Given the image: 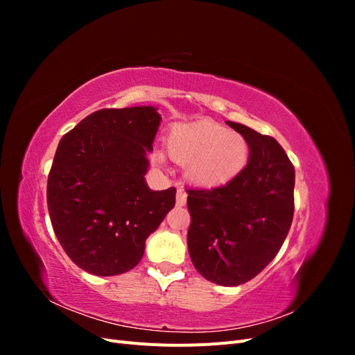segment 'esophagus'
<instances>
[{"label":"esophagus","instance_id":"1","mask_svg":"<svg viewBox=\"0 0 355 355\" xmlns=\"http://www.w3.org/2000/svg\"><path fill=\"white\" fill-rule=\"evenodd\" d=\"M187 197L188 196H187V192L184 189H178V192H176V206H179V207L185 206Z\"/></svg>","mask_w":355,"mask_h":355}]
</instances>
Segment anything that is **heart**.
Instances as JSON below:
<instances>
[{"label": "heart", "instance_id": "heart-1", "mask_svg": "<svg viewBox=\"0 0 355 355\" xmlns=\"http://www.w3.org/2000/svg\"><path fill=\"white\" fill-rule=\"evenodd\" d=\"M170 155L196 185L216 188L230 184L249 163V144L227 127L209 120L194 124H176L167 137ZM158 163L163 155L155 154Z\"/></svg>", "mask_w": 355, "mask_h": 355}]
</instances>
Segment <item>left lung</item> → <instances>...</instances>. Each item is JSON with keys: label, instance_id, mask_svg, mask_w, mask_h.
Segmentation results:
<instances>
[{"label": "left lung", "instance_id": "left-lung-1", "mask_svg": "<svg viewBox=\"0 0 355 355\" xmlns=\"http://www.w3.org/2000/svg\"><path fill=\"white\" fill-rule=\"evenodd\" d=\"M249 144V163L230 184L188 189V252L219 286H240L277 256L295 211V167L274 137L227 121Z\"/></svg>", "mask_w": 355, "mask_h": 355}]
</instances>
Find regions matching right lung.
I'll use <instances>...</instances> for the list:
<instances>
[{
	"label": "right lung",
	"instance_id": "1",
	"mask_svg": "<svg viewBox=\"0 0 355 355\" xmlns=\"http://www.w3.org/2000/svg\"><path fill=\"white\" fill-rule=\"evenodd\" d=\"M159 121L154 106L101 110L60 139L47 206L60 245L81 270L99 277L133 270L175 207V188L153 191L145 180Z\"/></svg>",
	"mask_w": 355,
	"mask_h": 355
}]
</instances>
